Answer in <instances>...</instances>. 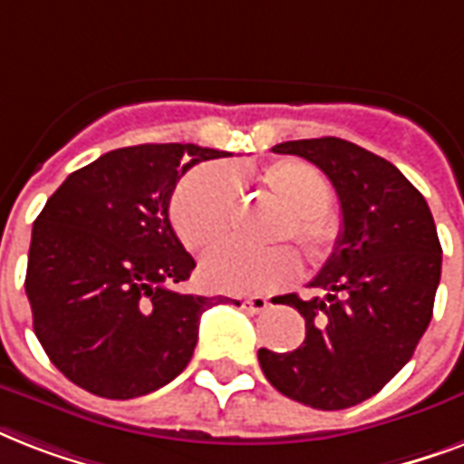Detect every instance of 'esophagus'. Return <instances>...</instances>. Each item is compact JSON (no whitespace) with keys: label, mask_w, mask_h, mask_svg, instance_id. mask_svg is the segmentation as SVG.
<instances>
[{"label":"esophagus","mask_w":464,"mask_h":464,"mask_svg":"<svg viewBox=\"0 0 464 464\" xmlns=\"http://www.w3.org/2000/svg\"><path fill=\"white\" fill-rule=\"evenodd\" d=\"M243 308L253 310V313H262V310L269 308V301L265 296H250L243 301Z\"/></svg>","instance_id":"esophagus-1"}]
</instances>
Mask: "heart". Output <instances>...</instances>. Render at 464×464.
Masks as SVG:
<instances>
[{
	"mask_svg": "<svg viewBox=\"0 0 464 464\" xmlns=\"http://www.w3.org/2000/svg\"><path fill=\"white\" fill-rule=\"evenodd\" d=\"M257 185L282 207L269 240L296 243L310 262H324L334 253L339 224L327 207L332 185L305 160H276L257 173ZM236 209L231 173L221 166L195 168L180 180L170 199V221L189 253H207L228 236ZM298 275V257L289 246L260 253L221 247L202 265L204 284L224 294H267Z\"/></svg>",
	"mask_w": 464,
	"mask_h": 464,
	"instance_id": "1",
	"label": "heart"
}]
</instances>
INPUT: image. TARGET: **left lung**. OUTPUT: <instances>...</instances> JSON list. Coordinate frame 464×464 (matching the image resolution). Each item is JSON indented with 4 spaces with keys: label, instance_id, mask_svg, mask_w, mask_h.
<instances>
[{
    "label": "left lung",
    "instance_id": "obj_1",
    "mask_svg": "<svg viewBox=\"0 0 464 464\" xmlns=\"http://www.w3.org/2000/svg\"><path fill=\"white\" fill-rule=\"evenodd\" d=\"M275 154L315 163L339 197L334 253L310 282L324 296L279 304L305 320L294 352L260 349L262 373L313 410H346L395 378L426 332L440 282V243L424 195L390 160L337 137L284 141Z\"/></svg>",
    "mask_w": 464,
    "mask_h": 464
}]
</instances>
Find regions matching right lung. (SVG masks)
<instances>
[{
	"label": "right lung",
	"mask_w": 464,
	"mask_h": 464,
	"mask_svg": "<svg viewBox=\"0 0 464 464\" xmlns=\"http://www.w3.org/2000/svg\"><path fill=\"white\" fill-rule=\"evenodd\" d=\"M224 156L197 144L115 149L47 199L33 224L25 296L35 337L74 385L132 400L185 371L199 317L224 296L175 291L195 260L168 207L189 168Z\"/></svg>",
	"instance_id": "right-lung-1"
}]
</instances>
